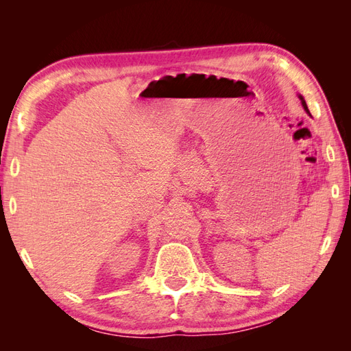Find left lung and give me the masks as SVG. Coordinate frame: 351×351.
Segmentation results:
<instances>
[{
  "instance_id": "1",
  "label": "left lung",
  "mask_w": 351,
  "mask_h": 351,
  "mask_svg": "<svg viewBox=\"0 0 351 351\" xmlns=\"http://www.w3.org/2000/svg\"><path fill=\"white\" fill-rule=\"evenodd\" d=\"M300 98V101H302V105H303V108H304V111L311 115V112H309V110H307V105H306V102H304V99H303V97H299Z\"/></svg>"
}]
</instances>
